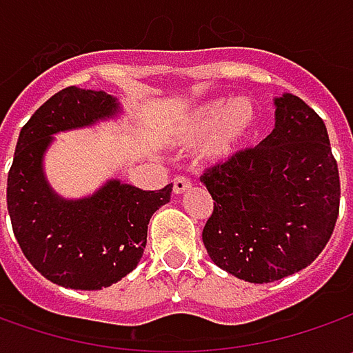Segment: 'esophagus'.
<instances>
[{"instance_id": "1", "label": "esophagus", "mask_w": 353, "mask_h": 353, "mask_svg": "<svg viewBox=\"0 0 353 353\" xmlns=\"http://www.w3.org/2000/svg\"><path fill=\"white\" fill-rule=\"evenodd\" d=\"M190 186H192V183H190L186 176H176V179L172 181V190H174V194H183L186 190H190Z\"/></svg>"}]
</instances>
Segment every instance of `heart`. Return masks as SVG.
<instances>
[{"label": "heart", "instance_id": "b5f03b06", "mask_svg": "<svg viewBox=\"0 0 353 353\" xmlns=\"http://www.w3.org/2000/svg\"><path fill=\"white\" fill-rule=\"evenodd\" d=\"M257 121L259 110L250 98L210 100L188 110L172 128V137L186 147H194L208 139L204 159L222 163L243 147L257 128Z\"/></svg>", "mask_w": 353, "mask_h": 353}]
</instances>
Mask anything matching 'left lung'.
I'll use <instances>...</instances> for the list:
<instances>
[{"instance_id": "left-lung-1", "label": "left lung", "mask_w": 353, "mask_h": 353, "mask_svg": "<svg viewBox=\"0 0 353 353\" xmlns=\"http://www.w3.org/2000/svg\"><path fill=\"white\" fill-rule=\"evenodd\" d=\"M273 103L275 129L263 141L200 176L214 200L204 248L220 269L248 283L303 271L326 248L340 210L324 121L292 94Z\"/></svg>"}]
</instances>
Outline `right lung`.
I'll use <instances>...</instances> for the list:
<instances>
[{
	"label": "right lung",
	"mask_w": 353,
	"mask_h": 353,
	"mask_svg": "<svg viewBox=\"0 0 353 353\" xmlns=\"http://www.w3.org/2000/svg\"><path fill=\"white\" fill-rule=\"evenodd\" d=\"M121 114L103 90L70 86L48 98L23 125L7 174V210L23 255L48 281L98 291L141 261L151 216L170 200L172 184L141 190L112 179L94 194L62 198L48 184L45 153L61 131L90 128Z\"/></svg>",
	"instance_id": "add662e5"
}]
</instances>
